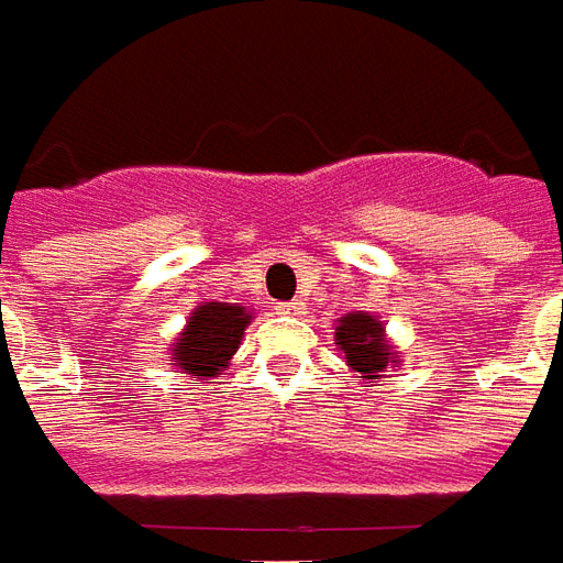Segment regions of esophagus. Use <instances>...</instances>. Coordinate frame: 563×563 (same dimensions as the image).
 <instances>
[{
	"label": "esophagus",
	"mask_w": 563,
	"mask_h": 563,
	"mask_svg": "<svg viewBox=\"0 0 563 563\" xmlns=\"http://www.w3.org/2000/svg\"><path fill=\"white\" fill-rule=\"evenodd\" d=\"M278 312L282 316H303V303H278Z\"/></svg>",
	"instance_id": "1"
}]
</instances>
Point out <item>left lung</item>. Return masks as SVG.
Wrapping results in <instances>:
<instances>
[{
    "instance_id": "8db88e82",
    "label": "left lung",
    "mask_w": 563,
    "mask_h": 563,
    "mask_svg": "<svg viewBox=\"0 0 563 563\" xmlns=\"http://www.w3.org/2000/svg\"><path fill=\"white\" fill-rule=\"evenodd\" d=\"M334 338H338L341 350L346 353V365L353 372H360L365 380H378L380 372L394 362L390 346L384 343L380 322L375 316H365V312L343 316Z\"/></svg>"
}]
</instances>
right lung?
Listing matches in <instances>:
<instances>
[{
    "mask_svg": "<svg viewBox=\"0 0 563 563\" xmlns=\"http://www.w3.org/2000/svg\"><path fill=\"white\" fill-rule=\"evenodd\" d=\"M247 322L251 316L244 312V307L203 303L191 312L188 328L173 346V365H179L185 375H198L201 380L220 375L235 356Z\"/></svg>",
    "mask_w": 563,
    "mask_h": 563,
    "instance_id": "obj_1",
    "label": "right lung"
}]
</instances>
